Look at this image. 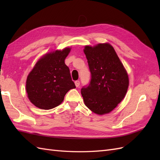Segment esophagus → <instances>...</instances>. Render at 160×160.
Listing matches in <instances>:
<instances>
[{
  "label": "esophagus",
  "instance_id": "obj_1",
  "mask_svg": "<svg viewBox=\"0 0 160 160\" xmlns=\"http://www.w3.org/2000/svg\"><path fill=\"white\" fill-rule=\"evenodd\" d=\"M80 81L79 80H77V81H76V82H75V85H76V87H79V86H80Z\"/></svg>",
  "mask_w": 160,
  "mask_h": 160
}]
</instances>
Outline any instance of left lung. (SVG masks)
Listing matches in <instances>:
<instances>
[{
    "label": "left lung",
    "mask_w": 160,
    "mask_h": 160,
    "mask_svg": "<svg viewBox=\"0 0 160 160\" xmlns=\"http://www.w3.org/2000/svg\"><path fill=\"white\" fill-rule=\"evenodd\" d=\"M84 52L91 75L89 85L81 89L84 104L96 114L110 113L127 92V71L110 44L85 46Z\"/></svg>",
    "instance_id": "left-lung-1"
}]
</instances>
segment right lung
<instances>
[{"mask_svg":"<svg viewBox=\"0 0 160 160\" xmlns=\"http://www.w3.org/2000/svg\"><path fill=\"white\" fill-rule=\"evenodd\" d=\"M71 48L46 53L35 64L26 81L30 102L36 107L48 110L62 102L64 96L76 88L64 60Z\"/></svg>","mask_w":160,"mask_h":160,"instance_id":"1","label":"right lung"}]
</instances>
